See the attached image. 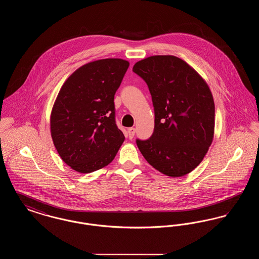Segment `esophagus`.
<instances>
[{
    "label": "esophagus",
    "mask_w": 259,
    "mask_h": 259,
    "mask_svg": "<svg viewBox=\"0 0 259 259\" xmlns=\"http://www.w3.org/2000/svg\"><path fill=\"white\" fill-rule=\"evenodd\" d=\"M136 129L135 128H133V127H131V128H128V130H127V133H128V137H129V139H132L134 135H135Z\"/></svg>",
    "instance_id": "34e87169"
}]
</instances>
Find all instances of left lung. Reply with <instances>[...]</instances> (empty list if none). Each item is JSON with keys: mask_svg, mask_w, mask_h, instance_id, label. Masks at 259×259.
<instances>
[{"mask_svg": "<svg viewBox=\"0 0 259 259\" xmlns=\"http://www.w3.org/2000/svg\"><path fill=\"white\" fill-rule=\"evenodd\" d=\"M133 72L148 84L155 117L150 138L136 140L141 153L166 176L193 171L213 138L214 103L208 84L186 62L172 55L137 62Z\"/></svg>", "mask_w": 259, "mask_h": 259, "instance_id": "8db88e82", "label": "left lung"}]
</instances>
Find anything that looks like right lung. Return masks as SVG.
Masks as SVG:
<instances>
[{
    "label": "right lung",
    "instance_id": "1",
    "mask_svg": "<svg viewBox=\"0 0 259 259\" xmlns=\"http://www.w3.org/2000/svg\"><path fill=\"white\" fill-rule=\"evenodd\" d=\"M129 62L117 58L90 62L61 87L50 116L53 144L62 160L78 172L109 165L124 142L115 122L114 94Z\"/></svg>",
    "mask_w": 259,
    "mask_h": 259
}]
</instances>
